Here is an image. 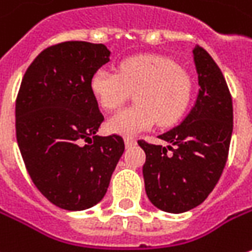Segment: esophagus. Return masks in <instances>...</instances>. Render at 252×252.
<instances>
[{"mask_svg": "<svg viewBox=\"0 0 252 252\" xmlns=\"http://www.w3.org/2000/svg\"><path fill=\"white\" fill-rule=\"evenodd\" d=\"M124 142H126V147H132V145H135V139L132 137H126L124 138Z\"/></svg>", "mask_w": 252, "mask_h": 252, "instance_id": "34e87169", "label": "esophagus"}]
</instances>
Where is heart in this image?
<instances>
[{
  "label": "heart",
  "instance_id": "b5f03b06",
  "mask_svg": "<svg viewBox=\"0 0 252 252\" xmlns=\"http://www.w3.org/2000/svg\"><path fill=\"white\" fill-rule=\"evenodd\" d=\"M97 103L114 111L135 92L137 104L114 114L107 121L108 131L132 137L158 121L168 126L178 123L193 97L190 76L175 61L159 55H138L123 61L117 71L98 69L90 80Z\"/></svg>",
  "mask_w": 252,
  "mask_h": 252
}]
</instances>
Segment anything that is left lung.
I'll use <instances>...</instances> for the list:
<instances>
[{
	"label": "left lung",
	"instance_id": "8db88e82",
	"mask_svg": "<svg viewBox=\"0 0 252 252\" xmlns=\"http://www.w3.org/2000/svg\"><path fill=\"white\" fill-rule=\"evenodd\" d=\"M199 95L181 126L159 135L168 147L139 139L148 199L168 213H183L204 202L220 179L233 134V100L220 67L196 45ZM171 154H168L167 151Z\"/></svg>",
	"mask_w": 252,
	"mask_h": 252
}]
</instances>
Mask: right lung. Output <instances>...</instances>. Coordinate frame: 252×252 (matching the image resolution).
Returning <instances> with one entry per match:
<instances>
[{"mask_svg": "<svg viewBox=\"0 0 252 252\" xmlns=\"http://www.w3.org/2000/svg\"><path fill=\"white\" fill-rule=\"evenodd\" d=\"M103 43L69 40L42 50L28 67L15 104L17 141L38 190L64 210H84L104 197L126 145L98 137L104 121L90 89L105 64Z\"/></svg>", "mask_w": 252, "mask_h": 252, "instance_id": "obj_1", "label": "right lung"}]
</instances>
